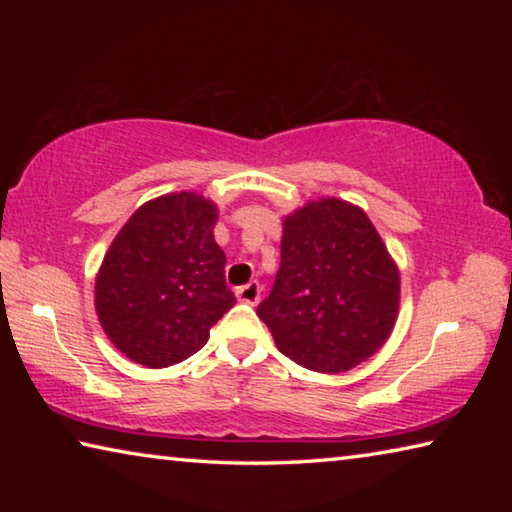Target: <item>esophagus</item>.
I'll return each mask as SVG.
<instances>
[{"label": "esophagus", "instance_id": "esophagus-1", "mask_svg": "<svg viewBox=\"0 0 512 512\" xmlns=\"http://www.w3.org/2000/svg\"><path fill=\"white\" fill-rule=\"evenodd\" d=\"M237 298H239V302H246V305H257V302L262 300V284L248 282L246 287L237 289Z\"/></svg>", "mask_w": 512, "mask_h": 512}]
</instances>
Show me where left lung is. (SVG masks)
<instances>
[{"instance_id":"left-lung-1","label":"left lung","mask_w":512,"mask_h":512,"mask_svg":"<svg viewBox=\"0 0 512 512\" xmlns=\"http://www.w3.org/2000/svg\"><path fill=\"white\" fill-rule=\"evenodd\" d=\"M282 259L257 316L314 372L352 370L393 332L400 271L361 207L320 198L284 219Z\"/></svg>"}]
</instances>
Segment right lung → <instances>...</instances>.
<instances>
[{"mask_svg":"<svg viewBox=\"0 0 512 512\" xmlns=\"http://www.w3.org/2000/svg\"><path fill=\"white\" fill-rule=\"evenodd\" d=\"M216 205L194 192L144 203L112 241L94 282L99 323L146 368L185 361L235 305L214 241Z\"/></svg>","mask_w":512,"mask_h":512,"instance_id":"obj_1","label":"right lung"}]
</instances>
